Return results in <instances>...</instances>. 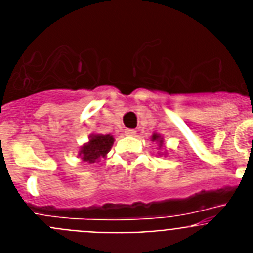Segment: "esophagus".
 I'll return each mask as SVG.
<instances>
[{"label":"esophagus","mask_w":253,"mask_h":253,"mask_svg":"<svg viewBox=\"0 0 253 253\" xmlns=\"http://www.w3.org/2000/svg\"><path fill=\"white\" fill-rule=\"evenodd\" d=\"M135 134H137V131L134 129H125V135H128V137H134Z\"/></svg>","instance_id":"esophagus-1"}]
</instances>
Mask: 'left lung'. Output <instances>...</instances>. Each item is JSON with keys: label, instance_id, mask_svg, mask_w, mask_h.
I'll return each mask as SVG.
<instances>
[{"label": "left lung", "instance_id": "obj_1", "mask_svg": "<svg viewBox=\"0 0 253 253\" xmlns=\"http://www.w3.org/2000/svg\"><path fill=\"white\" fill-rule=\"evenodd\" d=\"M151 140L152 142H156L158 143V149H161V152H158V156H166L167 154V151H165V146H163V137L161 135V134H157V133H154L152 134V137H151Z\"/></svg>", "mask_w": 253, "mask_h": 253}]
</instances>
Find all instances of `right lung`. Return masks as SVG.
I'll return each mask as SVG.
<instances>
[{
  "instance_id": "1",
  "label": "right lung",
  "mask_w": 253,
  "mask_h": 253,
  "mask_svg": "<svg viewBox=\"0 0 253 253\" xmlns=\"http://www.w3.org/2000/svg\"><path fill=\"white\" fill-rule=\"evenodd\" d=\"M111 134H91L88 142L82 144L78 151V157L86 163H97L105 158L114 144Z\"/></svg>"
}]
</instances>
